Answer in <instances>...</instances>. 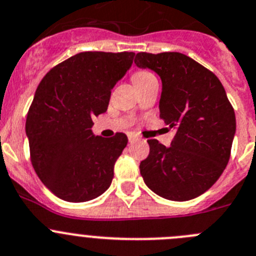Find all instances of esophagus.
<instances>
[{
    "label": "esophagus",
    "mask_w": 256,
    "mask_h": 256,
    "mask_svg": "<svg viewBox=\"0 0 256 256\" xmlns=\"http://www.w3.org/2000/svg\"><path fill=\"white\" fill-rule=\"evenodd\" d=\"M135 140H138V138L134 135H128V142H134Z\"/></svg>",
    "instance_id": "34e87169"
}]
</instances>
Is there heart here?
Wrapping results in <instances>:
<instances>
[{
    "mask_svg": "<svg viewBox=\"0 0 256 256\" xmlns=\"http://www.w3.org/2000/svg\"><path fill=\"white\" fill-rule=\"evenodd\" d=\"M152 78H155V77L152 76V73H150V72L140 70V72H136V73L132 76V82L135 83V84H139V83L146 82V80H152Z\"/></svg>",
    "mask_w": 256,
    "mask_h": 256,
    "instance_id": "b5f03b06",
    "label": "heart"
}]
</instances>
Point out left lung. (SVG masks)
<instances>
[{
  "label": "left lung",
  "instance_id": "obj_1",
  "mask_svg": "<svg viewBox=\"0 0 256 256\" xmlns=\"http://www.w3.org/2000/svg\"><path fill=\"white\" fill-rule=\"evenodd\" d=\"M135 64L160 77V118L174 131L168 148L148 140L150 152L140 174L166 200H193L214 184L230 159L236 118L225 88L182 52H138Z\"/></svg>",
  "mask_w": 256,
  "mask_h": 256
}]
</instances>
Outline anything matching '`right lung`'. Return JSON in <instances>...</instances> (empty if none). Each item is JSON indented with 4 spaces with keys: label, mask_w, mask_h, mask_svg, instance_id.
I'll return each mask as SVG.
<instances>
[{
    "label": "right lung",
    "mask_w": 256,
    "mask_h": 256,
    "mask_svg": "<svg viewBox=\"0 0 256 256\" xmlns=\"http://www.w3.org/2000/svg\"><path fill=\"white\" fill-rule=\"evenodd\" d=\"M135 52H84L49 70L26 118L31 163L42 182L68 202L106 192L125 134L96 136L93 116L106 112L111 90L132 66Z\"/></svg>",
    "instance_id": "right-lung-1"
}]
</instances>
